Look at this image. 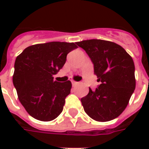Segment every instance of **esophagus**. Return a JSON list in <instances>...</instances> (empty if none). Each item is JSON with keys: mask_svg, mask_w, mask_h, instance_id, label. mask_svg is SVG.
Returning a JSON list of instances; mask_svg holds the SVG:
<instances>
[{"mask_svg": "<svg viewBox=\"0 0 149 149\" xmlns=\"http://www.w3.org/2000/svg\"><path fill=\"white\" fill-rule=\"evenodd\" d=\"M78 83L77 82H76V81H72V85H76V84H77Z\"/></svg>", "mask_w": 149, "mask_h": 149, "instance_id": "34e87169", "label": "esophagus"}]
</instances>
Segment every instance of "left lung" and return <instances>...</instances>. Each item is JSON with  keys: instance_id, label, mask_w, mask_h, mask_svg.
<instances>
[{"instance_id": "1", "label": "left lung", "mask_w": 149, "mask_h": 149, "mask_svg": "<svg viewBox=\"0 0 149 149\" xmlns=\"http://www.w3.org/2000/svg\"><path fill=\"white\" fill-rule=\"evenodd\" d=\"M93 64L100 84L81 98L84 112L97 121L118 117L125 109L136 87L135 65L128 52L117 44L92 39L76 43Z\"/></svg>"}]
</instances>
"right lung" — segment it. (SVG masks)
Wrapping results in <instances>:
<instances>
[{
	"instance_id": "right-lung-1",
	"label": "right lung",
	"mask_w": 149,
	"mask_h": 149,
	"mask_svg": "<svg viewBox=\"0 0 149 149\" xmlns=\"http://www.w3.org/2000/svg\"><path fill=\"white\" fill-rule=\"evenodd\" d=\"M74 43L52 42L29 46L16 58L13 82L27 112L41 121H50L61 113L72 83L57 82L52 76L61 69Z\"/></svg>"
}]
</instances>
